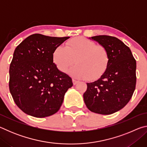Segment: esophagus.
I'll use <instances>...</instances> for the list:
<instances>
[{
  "label": "esophagus",
  "mask_w": 147,
  "mask_h": 147,
  "mask_svg": "<svg viewBox=\"0 0 147 147\" xmlns=\"http://www.w3.org/2000/svg\"><path fill=\"white\" fill-rule=\"evenodd\" d=\"M78 82V80H75V79H73V83L74 85H76V84Z\"/></svg>",
  "instance_id": "obj_1"
}]
</instances>
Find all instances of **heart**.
<instances>
[{
    "label": "heart",
    "instance_id": "heart-1",
    "mask_svg": "<svg viewBox=\"0 0 147 147\" xmlns=\"http://www.w3.org/2000/svg\"><path fill=\"white\" fill-rule=\"evenodd\" d=\"M54 64L65 73L75 62L69 73L76 78L95 80L105 73L110 61L108 49L94 41L78 37L71 39L65 46H58L53 54ZM76 61H74V59Z\"/></svg>",
    "mask_w": 147,
    "mask_h": 147
}]
</instances>
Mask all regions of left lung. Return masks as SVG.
I'll return each instance as SVG.
<instances>
[{
    "label": "left lung",
    "mask_w": 147,
    "mask_h": 147,
    "mask_svg": "<svg viewBox=\"0 0 147 147\" xmlns=\"http://www.w3.org/2000/svg\"><path fill=\"white\" fill-rule=\"evenodd\" d=\"M91 39L108 49L110 61L98 80L87 83L84 100L92 112L109 115L124 108L133 95L136 61L130 48L115 37L102 35Z\"/></svg>",
    "instance_id": "8db88e82"
}]
</instances>
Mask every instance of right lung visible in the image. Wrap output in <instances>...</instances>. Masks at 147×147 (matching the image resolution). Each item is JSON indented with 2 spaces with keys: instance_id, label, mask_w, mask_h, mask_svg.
I'll list each match as a JSON object with an SVG mask.
<instances>
[{
  "instance_id": "obj_1",
  "label": "right lung",
  "mask_w": 147,
  "mask_h": 147,
  "mask_svg": "<svg viewBox=\"0 0 147 147\" xmlns=\"http://www.w3.org/2000/svg\"><path fill=\"white\" fill-rule=\"evenodd\" d=\"M69 37L35 34L17 47L9 66V89L19 108L28 115L42 118L56 113L72 79L53 63V52Z\"/></svg>"
}]
</instances>
